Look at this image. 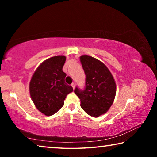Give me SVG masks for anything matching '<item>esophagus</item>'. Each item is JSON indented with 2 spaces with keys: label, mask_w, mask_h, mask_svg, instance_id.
<instances>
[{
  "label": "esophagus",
  "mask_w": 157,
  "mask_h": 157,
  "mask_svg": "<svg viewBox=\"0 0 157 157\" xmlns=\"http://www.w3.org/2000/svg\"><path fill=\"white\" fill-rule=\"evenodd\" d=\"M71 86H72V87H73V89H75V84H74V83H72V84H71Z\"/></svg>",
  "instance_id": "1"
}]
</instances>
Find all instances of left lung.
Instances as JSON below:
<instances>
[{
  "mask_svg": "<svg viewBox=\"0 0 157 157\" xmlns=\"http://www.w3.org/2000/svg\"><path fill=\"white\" fill-rule=\"evenodd\" d=\"M80 62L85 75L84 90L76 87L75 94L80 99V106L87 114L99 117L112 105L116 93L113 75L104 63L89 55H82Z\"/></svg>",
  "mask_w": 157,
  "mask_h": 157,
  "instance_id": "obj_1",
  "label": "left lung"
}]
</instances>
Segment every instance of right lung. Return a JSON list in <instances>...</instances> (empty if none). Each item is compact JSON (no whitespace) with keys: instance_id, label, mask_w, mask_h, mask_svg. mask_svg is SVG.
<instances>
[{"instance_id":"1","label":"right lung","mask_w":157,"mask_h":157,"mask_svg":"<svg viewBox=\"0 0 157 157\" xmlns=\"http://www.w3.org/2000/svg\"><path fill=\"white\" fill-rule=\"evenodd\" d=\"M63 55L52 57L42 62L34 71L30 82V94L35 107L46 116L57 113L73 87L65 83L66 74L62 68Z\"/></svg>"}]
</instances>
